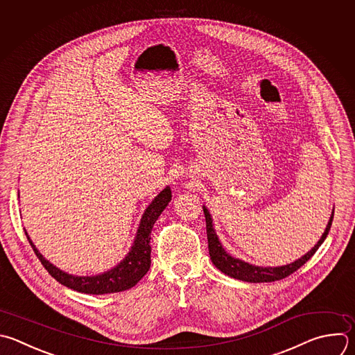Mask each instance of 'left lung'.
<instances>
[{"label":"left lung","instance_id":"8db88e82","mask_svg":"<svg viewBox=\"0 0 355 355\" xmlns=\"http://www.w3.org/2000/svg\"><path fill=\"white\" fill-rule=\"evenodd\" d=\"M203 213H205V220H206V234H207V244H209V255H210V261L211 263L224 275L237 279V280H243V282H248V283H269V282H276V280H282L287 276H290L291 273H294L295 270H298L305 262H308L312 255L318 251V248L323 244V241L326 240L327 234L330 231V225L333 221V216H334V207L331 210L330 218L327 221V225L322 234V237L319 239V241L315 244V247L312 250H309L305 255H302L301 258H298L297 261L283 265V266H257L252 263H248L243 259L234 258L231 257L224 247L221 245L216 230H214V224H213V218L210 211L207 210V207L203 205Z\"/></svg>","mask_w":355,"mask_h":355}]
</instances>
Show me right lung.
Wrapping results in <instances>:
<instances>
[{
  "label": "right lung",
  "instance_id": "right-lung-1",
  "mask_svg": "<svg viewBox=\"0 0 355 355\" xmlns=\"http://www.w3.org/2000/svg\"><path fill=\"white\" fill-rule=\"evenodd\" d=\"M170 200H171V188L166 187L145 209L139 227L135 234L132 247L130 252L125 255V258L120 263H116L114 268L108 269L107 272H103L94 276H75L58 269L39 252V250L31 240L26 230H25V234L35 254L40 259L42 265L62 286L71 290H75L78 293L93 294V295L120 293L134 287L148 273L152 262L150 261L152 228L156 220L159 218V216L170 203Z\"/></svg>",
  "mask_w": 355,
  "mask_h": 355
}]
</instances>
